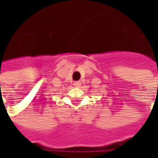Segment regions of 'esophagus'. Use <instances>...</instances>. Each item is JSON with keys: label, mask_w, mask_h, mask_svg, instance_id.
<instances>
[{"label": "esophagus", "mask_w": 158, "mask_h": 158, "mask_svg": "<svg viewBox=\"0 0 158 158\" xmlns=\"http://www.w3.org/2000/svg\"><path fill=\"white\" fill-rule=\"evenodd\" d=\"M73 85L76 86V87H79V86L81 85V82L80 81H75V82L73 83Z\"/></svg>", "instance_id": "1"}]
</instances>
